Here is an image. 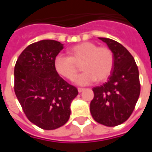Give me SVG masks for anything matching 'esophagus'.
Returning <instances> with one entry per match:
<instances>
[{
	"label": "esophagus",
	"instance_id": "34e87169",
	"mask_svg": "<svg viewBox=\"0 0 152 152\" xmlns=\"http://www.w3.org/2000/svg\"><path fill=\"white\" fill-rule=\"evenodd\" d=\"M84 91H85V89H84V88H79V89H78V91H79V93L83 92Z\"/></svg>",
	"mask_w": 152,
	"mask_h": 152
}]
</instances>
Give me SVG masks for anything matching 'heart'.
Here are the masks:
<instances>
[{
    "mask_svg": "<svg viewBox=\"0 0 152 152\" xmlns=\"http://www.w3.org/2000/svg\"><path fill=\"white\" fill-rule=\"evenodd\" d=\"M68 56L57 55L54 60L56 71L63 78L73 80L79 67L85 71L75 80L78 85H87L96 80L103 82L111 75L114 65L113 51L107 47H99L92 42H83L67 50Z\"/></svg>",
    "mask_w": 152,
    "mask_h": 152,
    "instance_id": "heart-1",
    "label": "heart"
}]
</instances>
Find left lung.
I'll use <instances>...</instances> for the list:
<instances>
[{"label":"left lung","mask_w":152,"mask_h":152,"mask_svg":"<svg viewBox=\"0 0 152 152\" xmlns=\"http://www.w3.org/2000/svg\"><path fill=\"white\" fill-rule=\"evenodd\" d=\"M99 39L113 51L114 65L107 82L93 88L90 109L97 123L114 127L124 123L134 109L140 93L139 70L124 45L111 39Z\"/></svg>","instance_id":"left-lung-1"}]
</instances>
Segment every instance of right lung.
<instances>
[{
  "label": "right lung",
  "instance_id": "add662e5",
  "mask_svg": "<svg viewBox=\"0 0 152 152\" xmlns=\"http://www.w3.org/2000/svg\"><path fill=\"white\" fill-rule=\"evenodd\" d=\"M62 49L56 40H40L27 46L15 65L16 96L28 119L45 130L67 123L79 93L56 71L54 60Z\"/></svg>",
  "mask_w": 152,
  "mask_h": 152
}]
</instances>
